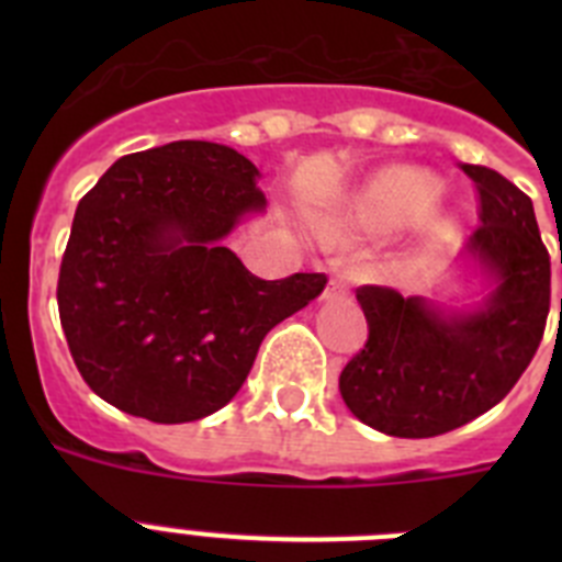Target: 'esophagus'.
<instances>
[{"label":"esophagus","instance_id":"obj_1","mask_svg":"<svg viewBox=\"0 0 562 562\" xmlns=\"http://www.w3.org/2000/svg\"><path fill=\"white\" fill-rule=\"evenodd\" d=\"M346 295H349V281H346L342 276L331 278L329 286H326V292H324V297H346Z\"/></svg>","mask_w":562,"mask_h":562}]
</instances>
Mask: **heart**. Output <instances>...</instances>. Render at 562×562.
Instances as JSON below:
<instances>
[{
	"label": "heart",
	"mask_w": 562,
	"mask_h": 562,
	"mask_svg": "<svg viewBox=\"0 0 562 562\" xmlns=\"http://www.w3.org/2000/svg\"><path fill=\"white\" fill-rule=\"evenodd\" d=\"M441 180L425 168H389L376 173L369 188L362 191L360 205H357V220L360 225L374 227V231H389V227L408 225L422 220L434 211L441 200ZM450 225H439L436 233H448Z\"/></svg>",
	"instance_id": "1"
}]
</instances>
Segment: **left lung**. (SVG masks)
<instances>
[{
	"label": "left lung",
	"instance_id": "left-lung-1",
	"mask_svg": "<svg viewBox=\"0 0 562 562\" xmlns=\"http://www.w3.org/2000/svg\"><path fill=\"white\" fill-rule=\"evenodd\" d=\"M461 171L481 202L464 252L495 286L473 312H445L391 286L357 290L369 340L346 362L340 394L380 434L428 439L473 422L513 391L543 340L552 261L532 200L493 168L464 162Z\"/></svg>",
	"mask_w": 562,
	"mask_h": 562
}]
</instances>
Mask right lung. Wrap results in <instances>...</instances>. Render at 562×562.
I'll return each instance as SVG.
<instances>
[{
    "label": "right lung",
    "mask_w": 562,
    "mask_h": 562,
    "mask_svg": "<svg viewBox=\"0 0 562 562\" xmlns=\"http://www.w3.org/2000/svg\"><path fill=\"white\" fill-rule=\"evenodd\" d=\"M236 148L177 140L126 154L78 202L58 315L83 382L160 425L225 408L267 331L304 310L324 272L252 276L222 238L265 211Z\"/></svg>",
    "instance_id": "1"
}]
</instances>
